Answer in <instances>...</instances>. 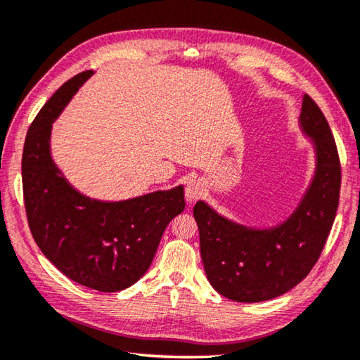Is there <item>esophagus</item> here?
Masks as SVG:
<instances>
[{
  "instance_id": "obj_1",
  "label": "esophagus",
  "mask_w": 360,
  "mask_h": 360,
  "mask_svg": "<svg viewBox=\"0 0 360 360\" xmlns=\"http://www.w3.org/2000/svg\"><path fill=\"white\" fill-rule=\"evenodd\" d=\"M202 192H204V187H202L200 181L193 179V181L187 182V186H186V200H187V202L188 204L195 202L202 195Z\"/></svg>"
}]
</instances>
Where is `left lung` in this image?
Listing matches in <instances>:
<instances>
[{"label":"left lung","mask_w":360,"mask_h":360,"mask_svg":"<svg viewBox=\"0 0 360 360\" xmlns=\"http://www.w3.org/2000/svg\"><path fill=\"white\" fill-rule=\"evenodd\" d=\"M300 124L315 148V174L284 223L252 229L218 215L204 201L193 207L204 271L210 285L232 301L284 295L311 273L325 248L339 207V153L328 120L309 95L302 98Z\"/></svg>","instance_id":"1"}]
</instances>
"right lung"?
Masks as SVG:
<instances>
[{"instance_id": "obj_1", "label": "right lung", "mask_w": 360, "mask_h": 360, "mask_svg": "<svg viewBox=\"0 0 360 360\" xmlns=\"http://www.w3.org/2000/svg\"><path fill=\"white\" fill-rule=\"evenodd\" d=\"M94 72H82L49 98L26 134L21 176L27 223L56 269L98 292H118L143 276L162 234L186 207L184 187L124 201H98L77 192L53 162V122Z\"/></svg>"}]
</instances>
